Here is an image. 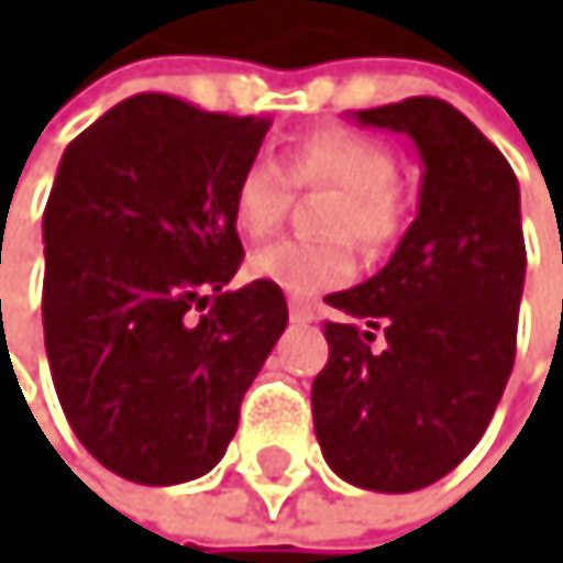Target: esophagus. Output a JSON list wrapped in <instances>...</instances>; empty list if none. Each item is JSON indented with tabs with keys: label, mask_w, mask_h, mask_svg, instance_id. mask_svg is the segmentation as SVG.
I'll return each instance as SVG.
<instances>
[{
	"label": "esophagus",
	"mask_w": 563,
	"mask_h": 563,
	"mask_svg": "<svg viewBox=\"0 0 563 563\" xmlns=\"http://www.w3.org/2000/svg\"><path fill=\"white\" fill-rule=\"evenodd\" d=\"M290 320L294 323H313L317 320V310L307 307V303H290Z\"/></svg>",
	"instance_id": "obj_1"
}]
</instances>
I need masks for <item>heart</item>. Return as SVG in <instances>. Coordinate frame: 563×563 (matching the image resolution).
Returning a JSON list of instances; mask_svg holds the SVG:
<instances>
[{"label": "heart", "mask_w": 563, "mask_h": 563, "mask_svg": "<svg viewBox=\"0 0 563 563\" xmlns=\"http://www.w3.org/2000/svg\"><path fill=\"white\" fill-rule=\"evenodd\" d=\"M395 175L398 168L385 144L344 128H328L294 147L290 172L269 155L246 162L232 188V216L246 235L260 240L284 222L294 181L328 185L338 188V202L323 229L331 235H351L361 246H385L398 229ZM250 276L290 297H317L347 284L354 276V256L344 240H287L253 253Z\"/></svg>", "instance_id": "obj_1"}]
</instances>
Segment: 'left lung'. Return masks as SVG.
I'll use <instances>...</instances> for the list:
<instances>
[{
  "mask_svg": "<svg viewBox=\"0 0 563 563\" xmlns=\"http://www.w3.org/2000/svg\"><path fill=\"white\" fill-rule=\"evenodd\" d=\"M419 147V216L364 284L328 294V364L313 432L328 466L375 493H412L483 439L517 357L527 273L520 185L500 147L439 97L357 111ZM375 333L386 338L372 349Z\"/></svg>",
  "mask_w": 563,
  "mask_h": 563,
  "instance_id": "obj_1",
  "label": "left lung"
}]
</instances>
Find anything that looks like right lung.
<instances>
[{"mask_svg": "<svg viewBox=\"0 0 563 563\" xmlns=\"http://www.w3.org/2000/svg\"><path fill=\"white\" fill-rule=\"evenodd\" d=\"M266 118L134 93L63 151L43 212V338L74 435L141 486L206 476L287 328L243 263L232 188Z\"/></svg>", "mask_w": 563, "mask_h": 563, "instance_id": "right-lung-1", "label": "right lung"}]
</instances>
